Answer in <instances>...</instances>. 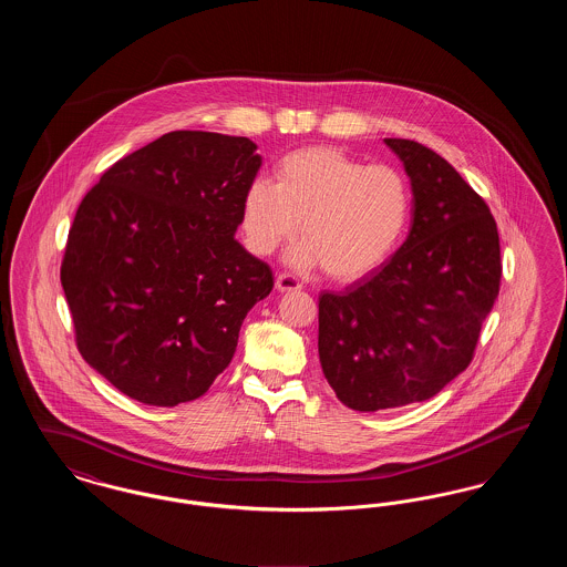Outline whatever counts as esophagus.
I'll return each mask as SVG.
<instances>
[{
    "label": "esophagus",
    "instance_id": "esophagus-1",
    "mask_svg": "<svg viewBox=\"0 0 567 567\" xmlns=\"http://www.w3.org/2000/svg\"><path fill=\"white\" fill-rule=\"evenodd\" d=\"M276 289H278L280 293L299 291V289H301V282L297 280L296 276H291V274H278V276H276Z\"/></svg>",
    "mask_w": 567,
    "mask_h": 567
}]
</instances>
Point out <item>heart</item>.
Returning a JSON list of instances; mask_svg holds the SVG:
<instances>
[{
	"label": "heart",
	"instance_id": "b5f03b06",
	"mask_svg": "<svg viewBox=\"0 0 567 567\" xmlns=\"http://www.w3.org/2000/svg\"><path fill=\"white\" fill-rule=\"evenodd\" d=\"M276 185L255 181L240 208L246 246L271 255L293 240L301 223L297 268L323 266L329 278L352 282L380 268L402 240L412 197L391 165H365L333 146H308L285 155Z\"/></svg>",
	"mask_w": 567,
	"mask_h": 567
}]
</instances>
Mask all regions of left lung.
Masks as SVG:
<instances>
[{"instance_id":"left-lung-1","label":"left lung","mask_w":567,"mask_h":567,"mask_svg":"<svg viewBox=\"0 0 567 567\" xmlns=\"http://www.w3.org/2000/svg\"><path fill=\"white\" fill-rule=\"evenodd\" d=\"M410 176L412 227L370 278L319 297V359L359 412L425 402L472 361L502 280L485 199L432 148L384 137Z\"/></svg>"}]
</instances>
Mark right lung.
I'll list each match as a JSON object with an SVG mask.
<instances>
[{
    "label": "right lung",
    "instance_id": "obj_1",
    "mask_svg": "<svg viewBox=\"0 0 567 567\" xmlns=\"http://www.w3.org/2000/svg\"><path fill=\"white\" fill-rule=\"evenodd\" d=\"M248 137L169 132L82 197L61 285L82 359L127 398L176 405L229 365L270 266L236 240L261 157Z\"/></svg>",
    "mask_w": 567,
    "mask_h": 567
}]
</instances>
